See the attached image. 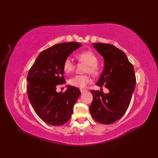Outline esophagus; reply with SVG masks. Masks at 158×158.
Here are the masks:
<instances>
[{"label": "esophagus", "instance_id": "34e87169", "mask_svg": "<svg viewBox=\"0 0 158 158\" xmlns=\"http://www.w3.org/2000/svg\"><path fill=\"white\" fill-rule=\"evenodd\" d=\"M85 89H80V92H81V93H83V92H85Z\"/></svg>", "mask_w": 158, "mask_h": 158}]
</instances>
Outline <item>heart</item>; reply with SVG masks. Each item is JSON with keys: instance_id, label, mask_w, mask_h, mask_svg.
I'll return each instance as SVG.
<instances>
[{"instance_id": "heart-1", "label": "heart", "mask_w": 158, "mask_h": 158, "mask_svg": "<svg viewBox=\"0 0 158 158\" xmlns=\"http://www.w3.org/2000/svg\"><path fill=\"white\" fill-rule=\"evenodd\" d=\"M78 60L86 64L84 72L89 73L92 75H95L98 73V57L94 52L91 51H85L77 54L76 55ZM74 63L70 57L66 58L63 64V71L66 74H69L72 73L74 69ZM91 79L87 75H76L69 80V83L74 87L80 88H83L88 83L90 82Z\"/></svg>"}]
</instances>
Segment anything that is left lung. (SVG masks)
<instances>
[{
  "label": "left lung",
  "mask_w": 158,
  "mask_h": 158,
  "mask_svg": "<svg viewBox=\"0 0 158 158\" xmlns=\"http://www.w3.org/2000/svg\"><path fill=\"white\" fill-rule=\"evenodd\" d=\"M92 44L104 60L103 73L96 85L105 86L109 92L91 90L93 101L89 111L95 121L109 125L120 119L129 106L135 88V70L125 52L115 46L102 43Z\"/></svg>",
  "instance_id": "left-lung-1"
}]
</instances>
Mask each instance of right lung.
<instances>
[{"instance_id":"right-lung-1","label":"right lung","mask_w":158,"mask_h":158,"mask_svg":"<svg viewBox=\"0 0 158 158\" xmlns=\"http://www.w3.org/2000/svg\"><path fill=\"white\" fill-rule=\"evenodd\" d=\"M81 45L76 42L62 43L43 51L28 73V98L38 117L49 125L60 126L68 122L81 94L78 88L71 85L64 93L56 92L57 85L65 83L64 60Z\"/></svg>"}]
</instances>
